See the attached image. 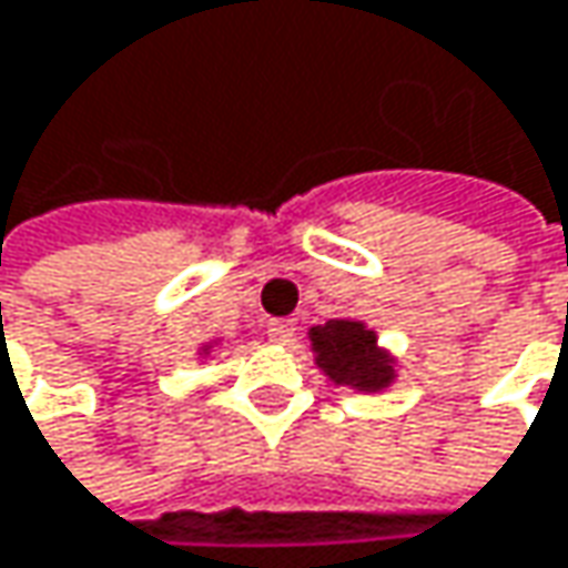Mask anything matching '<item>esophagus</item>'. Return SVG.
Returning <instances> with one entry per match:
<instances>
[{"instance_id":"1","label":"esophagus","mask_w":568,"mask_h":568,"mask_svg":"<svg viewBox=\"0 0 568 568\" xmlns=\"http://www.w3.org/2000/svg\"><path fill=\"white\" fill-rule=\"evenodd\" d=\"M294 336H297V320H271V323H267V339H271V343L287 346Z\"/></svg>"}]
</instances>
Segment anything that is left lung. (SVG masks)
Listing matches in <instances>:
<instances>
[{
    "instance_id": "obj_1",
    "label": "left lung",
    "mask_w": 568,
    "mask_h": 568,
    "mask_svg": "<svg viewBox=\"0 0 568 568\" xmlns=\"http://www.w3.org/2000/svg\"><path fill=\"white\" fill-rule=\"evenodd\" d=\"M317 366L343 386L363 392L386 389L392 383L389 356L376 346V333L356 320H329L311 329Z\"/></svg>"
}]
</instances>
